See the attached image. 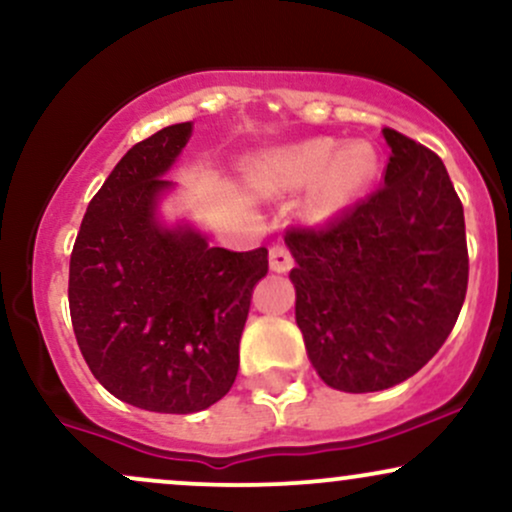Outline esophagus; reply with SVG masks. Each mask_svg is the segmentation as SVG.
<instances>
[{
  "instance_id": "1",
  "label": "esophagus",
  "mask_w": 512,
  "mask_h": 512,
  "mask_svg": "<svg viewBox=\"0 0 512 512\" xmlns=\"http://www.w3.org/2000/svg\"><path fill=\"white\" fill-rule=\"evenodd\" d=\"M269 267H272V272H289L293 267V257L286 245H274L272 250H269Z\"/></svg>"
}]
</instances>
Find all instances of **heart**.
I'll list each match as a JSON object with an SVG mask.
<instances>
[{
  "mask_svg": "<svg viewBox=\"0 0 512 512\" xmlns=\"http://www.w3.org/2000/svg\"><path fill=\"white\" fill-rule=\"evenodd\" d=\"M375 173L378 154L373 144L354 142L342 149L330 137L267 151L248 166L252 190L264 197L286 195L315 182L308 199L313 221H330L349 209L368 190Z\"/></svg>",
  "mask_w": 512,
  "mask_h": 512,
  "instance_id": "heart-1",
  "label": "heart"
}]
</instances>
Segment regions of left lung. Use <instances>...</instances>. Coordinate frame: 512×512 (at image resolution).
Masks as SVG:
<instances>
[{
  "instance_id": "1",
  "label": "left lung",
  "mask_w": 512,
  "mask_h": 512,
  "mask_svg": "<svg viewBox=\"0 0 512 512\" xmlns=\"http://www.w3.org/2000/svg\"><path fill=\"white\" fill-rule=\"evenodd\" d=\"M385 185L320 228L291 226L296 322L334 390L404 383L438 354L469 279L462 202L443 161L385 127Z\"/></svg>"
}]
</instances>
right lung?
Returning a JSON list of instances; mask_svg holds the SVG:
<instances>
[{
  "label": "right lung",
  "instance_id": "obj_1",
  "mask_svg": "<svg viewBox=\"0 0 512 512\" xmlns=\"http://www.w3.org/2000/svg\"><path fill=\"white\" fill-rule=\"evenodd\" d=\"M192 122L134 144L88 204L72 260L69 313L88 368L110 395L146 411L211 407L238 375L240 334L267 248H209L187 226H161V178Z\"/></svg>",
  "mask_w": 512,
  "mask_h": 512
}]
</instances>
